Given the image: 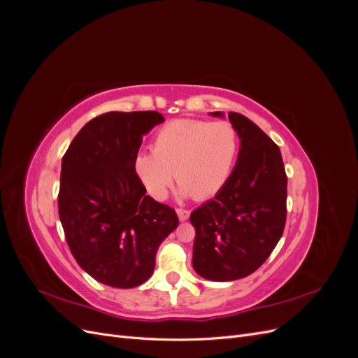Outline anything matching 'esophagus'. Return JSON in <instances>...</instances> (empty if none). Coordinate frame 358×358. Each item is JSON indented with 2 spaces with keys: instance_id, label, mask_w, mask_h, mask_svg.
Masks as SVG:
<instances>
[{
  "instance_id": "esophagus-1",
  "label": "esophagus",
  "mask_w": 358,
  "mask_h": 358,
  "mask_svg": "<svg viewBox=\"0 0 358 358\" xmlns=\"http://www.w3.org/2000/svg\"><path fill=\"white\" fill-rule=\"evenodd\" d=\"M176 213H178L179 221H187L189 218V210H187V209H178Z\"/></svg>"
}]
</instances>
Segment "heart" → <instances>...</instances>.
Here are the masks:
<instances>
[{"label": "heart", "instance_id": "b5f03b06", "mask_svg": "<svg viewBox=\"0 0 358 358\" xmlns=\"http://www.w3.org/2000/svg\"><path fill=\"white\" fill-rule=\"evenodd\" d=\"M239 150V136L227 121L178 119L162 127L152 142V154L138 152L134 169L149 196L167 197L173 175L179 196L206 200L229 180Z\"/></svg>", "mask_w": 358, "mask_h": 358}]
</instances>
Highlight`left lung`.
Wrapping results in <instances>:
<instances>
[{"instance_id":"obj_1","label":"left lung","mask_w":358,"mask_h":358,"mask_svg":"<svg viewBox=\"0 0 358 358\" xmlns=\"http://www.w3.org/2000/svg\"><path fill=\"white\" fill-rule=\"evenodd\" d=\"M229 119L241 140L236 166L222 189L189 216L196 229L192 267L216 282L254 273L278 245L287 218L279 148L246 116L230 112Z\"/></svg>"}]
</instances>
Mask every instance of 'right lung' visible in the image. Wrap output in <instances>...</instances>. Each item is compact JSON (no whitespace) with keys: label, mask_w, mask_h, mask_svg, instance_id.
<instances>
[{"label":"right lung","mask_w":358,"mask_h":358,"mask_svg":"<svg viewBox=\"0 0 358 358\" xmlns=\"http://www.w3.org/2000/svg\"><path fill=\"white\" fill-rule=\"evenodd\" d=\"M158 112H109L76 134L62 157L58 210L70 251L99 282L134 288L154 273L175 209L146 196L134 159Z\"/></svg>","instance_id":"obj_1"}]
</instances>
